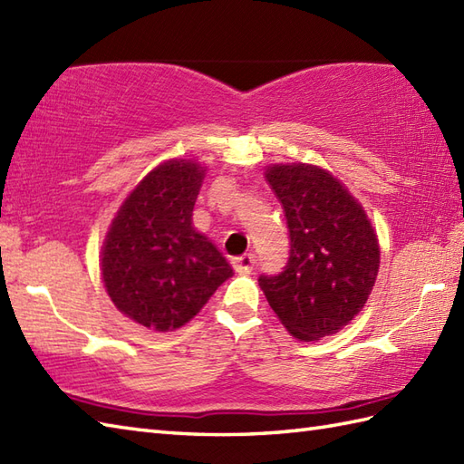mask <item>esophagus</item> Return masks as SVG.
Segmentation results:
<instances>
[{
	"label": "esophagus",
	"instance_id": "esophagus-1",
	"mask_svg": "<svg viewBox=\"0 0 464 464\" xmlns=\"http://www.w3.org/2000/svg\"><path fill=\"white\" fill-rule=\"evenodd\" d=\"M254 264H256L254 254H244V256H238V258L232 260L234 270L238 274H250L254 270Z\"/></svg>",
	"mask_w": 464,
	"mask_h": 464
}]
</instances>
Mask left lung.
I'll return each mask as SVG.
<instances>
[{"mask_svg": "<svg viewBox=\"0 0 464 464\" xmlns=\"http://www.w3.org/2000/svg\"><path fill=\"white\" fill-rule=\"evenodd\" d=\"M266 180L290 232V258L260 287L300 342L337 334L363 310L379 272V242L363 206L332 172L314 164H274Z\"/></svg>", "mask_w": 464, "mask_h": 464, "instance_id": "left-lung-1", "label": "left lung"}]
</instances>
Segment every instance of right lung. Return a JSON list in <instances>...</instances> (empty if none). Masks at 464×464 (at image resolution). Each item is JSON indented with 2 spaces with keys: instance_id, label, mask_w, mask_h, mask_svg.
<instances>
[{
  "instance_id": "obj_1",
  "label": "right lung",
  "mask_w": 464,
  "mask_h": 464,
  "mask_svg": "<svg viewBox=\"0 0 464 464\" xmlns=\"http://www.w3.org/2000/svg\"><path fill=\"white\" fill-rule=\"evenodd\" d=\"M204 167L159 164L122 202L101 250L107 294L121 314L152 332H172L197 315L232 267L194 230Z\"/></svg>"
}]
</instances>
